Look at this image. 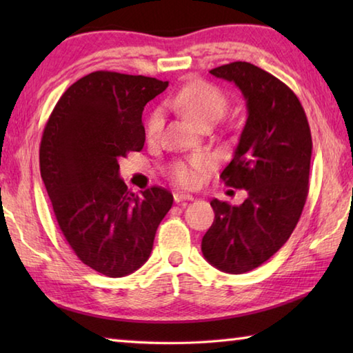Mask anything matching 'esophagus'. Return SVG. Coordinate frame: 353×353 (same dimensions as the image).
I'll return each instance as SVG.
<instances>
[{
  "label": "esophagus",
  "mask_w": 353,
  "mask_h": 353,
  "mask_svg": "<svg viewBox=\"0 0 353 353\" xmlns=\"http://www.w3.org/2000/svg\"><path fill=\"white\" fill-rule=\"evenodd\" d=\"M194 198L191 194H187V193H174V201L177 202H182V201H193Z\"/></svg>",
  "instance_id": "1"
}]
</instances>
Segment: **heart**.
Instances as JSON below:
<instances>
[{"instance_id": "heart-1", "label": "heart", "mask_w": 353, "mask_h": 353, "mask_svg": "<svg viewBox=\"0 0 353 353\" xmlns=\"http://www.w3.org/2000/svg\"><path fill=\"white\" fill-rule=\"evenodd\" d=\"M171 104L182 115L193 121L196 126H213L224 117L229 105L225 93L205 81H190L179 90ZM162 128V113L155 110L151 113L146 124L148 137H155ZM212 160L205 154H194L187 160L172 162L168 168V176L182 187H194L199 182L201 174L210 168Z\"/></svg>"}]
</instances>
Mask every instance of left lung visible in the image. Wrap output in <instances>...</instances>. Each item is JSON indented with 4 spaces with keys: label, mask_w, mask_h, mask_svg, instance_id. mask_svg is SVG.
<instances>
[{
    "label": "left lung",
    "mask_w": 353,
    "mask_h": 353,
    "mask_svg": "<svg viewBox=\"0 0 353 353\" xmlns=\"http://www.w3.org/2000/svg\"><path fill=\"white\" fill-rule=\"evenodd\" d=\"M210 74L234 82L248 107V119L225 185L244 188L241 205L213 199L214 221L202 238L212 266L244 274L263 265L288 241L308 196L312 134L301 101L276 76L249 62H232Z\"/></svg>",
    "instance_id": "8db88e82"
}]
</instances>
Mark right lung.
I'll return each mask as SVG.
<instances>
[{
	"label": "right lung",
	"instance_id": "add662e5",
	"mask_svg": "<svg viewBox=\"0 0 353 353\" xmlns=\"http://www.w3.org/2000/svg\"><path fill=\"white\" fill-rule=\"evenodd\" d=\"M168 87L155 77L94 71L52 110L40 143V172L65 240L83 265L124 277L149 259L172 194L128 190L118 162L145 146L141 113Z\"/></svg>",
	"mask_w": 353,
	"mask_h": 353
}]
</instances>
